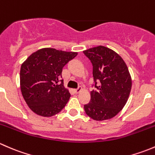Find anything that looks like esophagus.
<instances>
[{
  "mask_svg": "<svg viewBox=\"0 0 155 155\" xmlns=\"http://www.w3.org/2000/svg\"><path fill=\"white\" fill-rule=\"evenodd\" d=\"M73 91H74L75 93L78 94V93H79V92H80V91H82V87H78V88L74 89V90H73Z\"/></svg>",
  "mask_w": 155,
  "mask_h": 155,
  "instance_id": "1",
  "label": "esophagus"
}]
</instances>
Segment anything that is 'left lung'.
Here are the masks:
<instances>
[{
    "label": "left lung",
    "mask_w": 155,
    "mask_h": 155,
    "mask_svg": "<svg viewBox=\"0 0 155 155\" xmlns=\"http://www.w3.org/2000/svg\"><path fill=\"white\" fill-rule=\"evenodd\" d=\"M83 52L93 65L96 87L90 92L91 101L84 109L95 121L110 119L124 108L129 98L132 79L127 66L118 53L106 46L90 48Z\"/></svg>",
    "instance_id": "left-lung-1"
}]
</instances>
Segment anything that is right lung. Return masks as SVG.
<instances>
[{"label": "right lung", "mask_w": 155, "mask_h": 155, "mask_svg": "<svg viewBox=\"0 0 155 155\" xmlns=\"http://www.w3.org/2000/svg\"><path fill=\"white\" fill-rule=\"evenodd\" d=\"M77 54L75 51L43 48L33 52L21 64V94L34 113L51 117L66 106L70 94L61 80L62 69Z\"/></svg>", "instance_id": "1"}]
</instances>
